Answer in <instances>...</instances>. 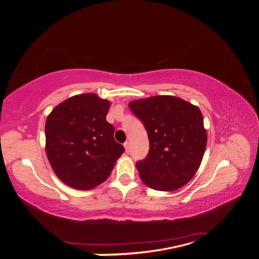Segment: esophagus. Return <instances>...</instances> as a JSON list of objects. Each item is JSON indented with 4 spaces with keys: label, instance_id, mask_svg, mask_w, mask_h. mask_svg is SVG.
<instances>
[{
    "label": "esophagus",
    "instance_id": "esophagus-1",
    "mask_svg": "<svg viewBox=\"0 0 259 259\" xmlns=\"http://www.w3.org/2000/svg\"><path fill=\"white\" fill-rule=\"evenodd\" d=\"M123 145H124V148H125V152L129 153V151H130V143L129 142H125Z\"/></svg>",
    "mask_w": 259,
    "mask_h": 259
}]
</instances>
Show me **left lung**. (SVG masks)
<instances>
[{
	"mask_svg": "<svg viewBox=\"0 0 259 259\" xmlns=\"http://www.w3.org/2000/svg\"><path fill=\"white\" fill-rule=\"evenodd\" d=\"M150 140L140 179L156 191H175L191 181L202 161L207 131L199 107L174 96H154L129 104Z\"/></svg>",
	"mask_w": 259,
	"mask_h": 259,
	"instance_id": "8db88e82",
	"label": "left lung"
}]
</instances>
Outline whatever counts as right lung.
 Returning <instances> with one entry per match:
<instances>
[{
	"label": "right lung",
	"instance_id": "1",
	"mask_svg": "<svg viewBox=\"0 0 259 259\" xmlns=\"http://www.w3.org/2000/svg\"><path fill=\"white\" fill-rule=\"evenodd\" d=\"M109 102L95 94L74 96L54 108L46 122V151L61 182L91 190L106 181L124 152L106 121Z\"/></svg>",
	"mask_w": 259,
	"mask_h": 259
}]
</instances>
